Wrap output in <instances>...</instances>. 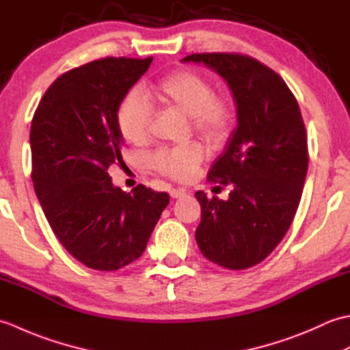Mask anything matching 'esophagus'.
<instances>
[{"mask_svg":"<svg viewBox=\"0 0 350 350\" xmlns=\"http://www.w3.org/2000/svg\"><path fill=\"white\" fill-rule=\"evenodd\" d=\"M185 194H187V191H185V189H171L170 191V197L171 198H180Z\"/></svg>","mask_w":350,"mask_h":350,"instance_id":"1","label":"esophagus"}]
</instances>
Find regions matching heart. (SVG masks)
Listing matches in <instances>:
<instances>
[{
    "label": "heart",
    "instance_id": "b5f03b06",
    "mask_svg": "<svg viewBox=\"0 0 350 350\" xmlns=\"http://www.w3.org/2000/svg\"><path fill=\"white\" fill-rule=\"evenodd\" d=\"M153 96L163 108L189 117L192 129L212 147L224 146L234 128V107L226 96L215 94L207 78L192 70H177L161 79ZM153 109L139 92H131L117 108V126L122 137L135 146L150 138ZM204 152L200 144L159 150L152 156V165L161 174L187 180L202 163Z\"/></svg>",
    "mask_w": 350,
    "mask_h": 350
}]
</instances>
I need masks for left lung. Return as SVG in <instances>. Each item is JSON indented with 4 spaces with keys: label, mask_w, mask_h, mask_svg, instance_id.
Here are the masks:
<instances>
[{
    "label": "left lung",
    "mask_w": 350,
    "mask_h": 350,
    "mask_svg": "<svg viewBox=\"0 0 350 350\" xmlns=\"http://www.w3.org/2000/svg\"><path fill=\"white\" fill-rule=\"evenodd\" d=\"M182 62L203 63L224 78L237 113V126L207 174L232 191L226 202L196 192L202 206L197 245L213 263L247 269L271 254L298 211L308 168L306 124L284 79L254 58L212 52Z\"/></svg>",
    "instance_id": "left-lung-1"
}]
</instances>
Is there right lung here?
Masks as SVG:
<instances>
[{
    "label": "right lung",
    "instance_id": "obj_1",
    "mask_svg": "<svg viewBox=\"0 0 350 350\" xmlns=\"http://www.w3.org/2000/svg\"><path fill=\"white\" fill-rule=\"evenodd\" d=\"M153 62L107 57L58 77L43 94L29 132L31 179L52 232L78 262L117 271L143 254L167 192L116 188L122 163L117 108Z\"/></svg>",
    "mask_w": 350,
    "mask_h": 350
}]
</instances>
